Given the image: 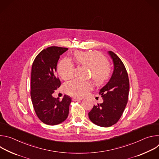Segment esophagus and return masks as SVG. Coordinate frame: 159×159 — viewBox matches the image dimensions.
I'll return each instance as SVG.
<instances>
[{"label":"esophagus","mask_w":159,"mask_h":159,"mask_svg":"<svg viewBox=\"0 0 159 159\" xmlns=\"http://www.w3.org/2000/svg\"><path fill=\"white\" fill-rule=\"evenodd\" d=\"M80 100H82V98H72V101H78Z\"/></svg>","instance_id":"1"}]
</instances>
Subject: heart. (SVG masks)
Returning a JSON list of instances; mask_svg holds the SVG:
<instances>
[{"instance_id":"obj_1","label":"heart","mask_w":159,"mask_h":159,"mask_svg":"<svg viewBox=\"0 0 159 159\" xmlns=\"http://www.w3.org/2000/svg\"><path fill=\"white\" fill-rule=\"evenodd\" d=\"M75 60L79 64L90 69V75L93 81L98 85L104 84L110 77L111 68L107 59L100 53L96 52H77L74 54ZM75 65L68 58L62 59L57 66V72L64 80L74 77ZM91 84L73 80L64 84V91L71 96L82 98L91 89Z\"/></svg>"}]
</instances>
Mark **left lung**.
<instances>
[{"label":"left lung","mask_w":159,"mask_h":159,"mask_svg":"<svg viewBox=\"0 0 159 159\" xmlns=\"http://www.w3.org/2000/svg\"><path fill=\"white\" fill-rule=\"evenodd\" d=\"M109 54L114 63V72L99 93L103 102L94 105L89 112L90 121L102 127L111 126L119 121L128 102L129 89L128 75L123 61L112 52L109 51Z\"/></svg>","instance_id":"8db88e82"}]
</instances>
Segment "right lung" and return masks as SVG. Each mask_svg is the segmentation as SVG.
I'll list each match as a JSON object with an SVG mask.
<instances>
[{"label": "right lung", "mask_w": 159, "mask_h": 159, "mask_svg": "<svg viewBox=\"0 0 159 159\" xmlns=\"http://www.w3.org/2000/svg\"><path fill=\"white\" fill-rule=\"evenodd\" d=\"M67 48L50 47L43 50L35 58L31 69V98L38 118L44 124L56 125L68 117L70 98L65 95L61 101L52 94L61 85L56 75L61 55Z\"/></svg>", "instance_id": "obj_1"}]
</instances>
